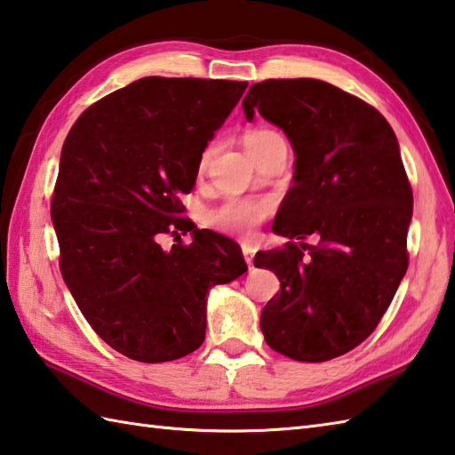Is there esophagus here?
<instances>
[{
    "label": "esophagus",
    "mask_w": 455,
    "mask_h": 455,
    "mask_svg": "<svg viewBox=\"0 0 455 455\" xmlns=\"http://www.w3.org/2000/svg\"><path fill=\"white\" fill-rule=\"evenodd\" d=\"M241 251H243V257H245V263L249 265V268L253 267V255H255V249L251 245H241Z\"/></svg>",
    "instance_id": "34e87169"
}]
</instances>
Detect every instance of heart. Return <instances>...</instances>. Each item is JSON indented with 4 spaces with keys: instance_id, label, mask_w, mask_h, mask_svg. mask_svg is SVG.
Wrapping results in <instances>:
<instances>
[{
    "instance_id": "b5f03b06",
    "label": "heart",
    "mask_w": 455,
    "mask_h": 455,
    "mask_svg": "<svg viewBox=\"0 0 455 455\" xmlns=\"http://www.w3.org/2000/svg\"><path fill=\"white\" fill-rule=\"evenodd\" d=\"M281 135L267 127H257L245 133V145L253 156L261 153L265 147L275 141H281ZM216 153V143L204 147L198 159V169L206 171L212 156ZM275 204L271 198L263 196H228L220 202L216 208L208 212V224L216 228L221 234L237 235V237H251L255 229L263 224L265 220L273 216Z\"/></svg>"
}]
</instances>
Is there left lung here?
<instances>
[{
    "label": "left lung",
    "mask_w": 455,
    "mask_h": 455,
    "mask_svg": "<svg viewBox=\"0 0 455 455\" xmlns=\"http://www.w3.org/2000/svg\"><path fill=\"white\" fill-rule=\"evenodd\" d=\"M245 117L279 125L296 153L273 231L291 241L255 255L279 276L265 304L268 347L320 363L365 341L409 268L412 188L393 127L361 98L314 78L249 88ZM314 235L316 244L292 238Z\"/></svg>",
    "instance_id": "8db88e82"
}]
</instances>
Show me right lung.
I'll return each instance as SVG.
<instances>
[{
	"label": "right lung",
	"instance_id": "1",
	"mask_svg": "<svg viewBox=\"0 0 455 455\" xmlns=\"http://www.w3.org/2000/svg\"><path fill=\"white\" fill-rule=\"evenodd\" d=\"M245 88L147 76L82 111L64 139L51 200L62 279L92 330L129 359L163 363L198 349L210 286L247 271L235 241L198 229L180 200ZM166 233L171 252L158 243Z\"/></svg>",
	"mask_w": 455,
	"mask_h": 455
}]
</instances>
